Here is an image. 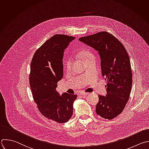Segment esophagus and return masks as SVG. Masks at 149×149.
<instances>
[{
  "label": "esophagus",
  "instance_id": "esophagus-1",
  "mask_svg": "<svg viewBox=\"0 0 149 149\" xmlns=\"http://www.w3.org/2000/svg\"><path fill=\"white\" fill-rule=\"evenodd\" d=\"M79 94H80V95H88V94H89V93L84 92H81L79 93Z\"/></svg>",
  "mask_w": 149,
  "mask_h": 149
}]
</instances>
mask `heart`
I'll use <instances>...</instances> for the list:
<instances>
[{
  "label": "heart",
  "instance_id": "1",
  "mask_svg": "<svg viewBox=\"0 0 149 149\" xmlns=\"http://www.w3.org/2000/svg\"><path fill=\"white\" fill-rule=\"evenodd\" d=\"M93 57L92 56V54L89 52H84L82 55H81V57L83 59L84 61L88 59L89 58H91V57ZM71 64H72V60L71 59H68L66 62H65V68L67 69V70H70V68H71Z\"/></svg>",
  "mask_w": 149,
  "mask_h": 149
}]
</instances>
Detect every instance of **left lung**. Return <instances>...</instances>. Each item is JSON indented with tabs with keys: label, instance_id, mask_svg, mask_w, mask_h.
<instances>
[{
	"label": "left lung",
	"instance_id": "8db88e82",
	"mask_svg": "<svg viewBox=\"0 0 149 149\" xmlns=\"http://www.w3.org/2000/svg\"><path fill=\"white\" fill-rule=\"evenodd\" d=\"M79 40L94 48L100 56L102 75L107 81V94L98 95L96 112L104 119H112L124 109L132 89V74L127 52L121 42L106 31Z\"/></svg>",
	"mask_w": 149,
	"mask_h": 149
}]
</instances>
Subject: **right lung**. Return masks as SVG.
<instances>
[{
  "mask_svg": "<svg viewBox=\"0 0 149 149\" xmlns=\"http://www.w3.org/2000/svg\"><path fill=\"white\" fill-rule=\"evenodd\" d=\"M75 38L56 34L47 40L35 53L31 63L30 84L35 102L41 114L59 123H66L73 113L77 95L56 90L63 77L64 52Z\"/></svg>",
  "mask_w": 149,
  "mask_h": 149,
  "instance_id": "right-lung-1",
  "label": "right lung"
}]
</instances>
